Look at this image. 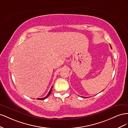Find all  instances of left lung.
I'll return each mask as SVG.
<instances>
[{
    "mask_svg": "<svg viewBox=\"0 0 128 128\" xmlns=\"http://www.w3.org/2000/svg\"><path fill=\"white\" fill-rule=\"evenodd\" d=\"M110 48H112V47H111V46H110ZM84 98H86V97H84Z\"/></svg>",
    "mask_w": 128,
    "mask_h": 128,
    "instance_id": "1",
    "label": "left lung"
}]
</instances>
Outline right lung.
Returning <instances> with one entry per match:
<instances>
[{
    "label": "right lung",
    "instance_id": "right-lung-1",
    "mask_svg": "<svg viewBox=\"0 0 128 128\" xmlns=\"http://www.w3.org/2000/svg\"><path fill=\"white\" fill-rule=\"evenodd\" d=\"M52 88H53V86L51 87V90H50V91H49L48 94H47V96H45L44 98H38L37 99H38V100H44V99H45L46 98H47L48 97V96L50 95V94H51V93L52 90Z\"/></svg>",
    "mask_w": 128,
    "mask_h": 128
}]
</instances>
